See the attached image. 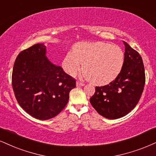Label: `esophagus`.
Segmentation results:
<instances>
[{
    "instance_id": "esophagus-1",
    "label": "esophagus",
    "mask_w": 156,
    "mask_h": 156,
    "mask_svg": "<svg viewBox=\"0 0 156 156\" xmlns=\"http://www.w3.org/2000/svg\"><path fill=\"white\" fill-rule=\"evenodd\" d=\"M84 84L82 83V82H80L79 81L76 82V86H84Z\"/></svg>"
}]
</instances>
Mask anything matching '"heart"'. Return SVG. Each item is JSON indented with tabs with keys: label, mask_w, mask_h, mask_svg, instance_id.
Segmentation results:
<instances>
[{
	"label": "heart",
	"mask_w": 156,
	"mask_h": 156,
	"mask_svg": "<svg viewBox=\"0 0 156 156\" xmlns=\"http://www.w3.org/2000/svg\"><path fill=\"white\" fill-rule=\"evenodd\" d=\"M124 53L118 45L103 42L80 43L68 53L63 61L66 73L75 76L81 69L93 83L103 85L114 80L122 71Z\"/></svg>",
	"instance_id": "heart-1"
}]
</instances>
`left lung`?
Instances as JSON below:
<instances>
[{"label": "left lung", "mask_w": 156, "mask_h": 156, "mask_svg": "<svg viewBox=\"0 0 156 156\" xmlns=\"http://www.w3.org/2000/svg\"><path fill=\"white\" fill-rule=\"evenodd\" d=\"M125 45L124 62L113 81L96 87L90 102L100 115L116 119L128 114L139 102L145 84V68L141 55L127 43Z\"/></svg>", "instance_id": "left-lung-1"}]
</instances>
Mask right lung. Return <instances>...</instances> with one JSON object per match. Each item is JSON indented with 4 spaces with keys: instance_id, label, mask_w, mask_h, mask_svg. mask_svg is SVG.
<instances>
[{
    "instance_id": "obj_1",
    "label": "right lung",
    "mask_w": 156,
    "mask_h": 156,
    "mask_svg": "<svg viewBox=\"0 0 156 156\" xmlns=\"http://www.w3.org/2000/svg\"><path fill=\"white\" fill-rule=\"evenodd\" d=\"M43 44L19 53L12 72V87L18 103L34 118L47 120L66 106L76 80L45 56Z\"/></svg>"
}]
</instances>
